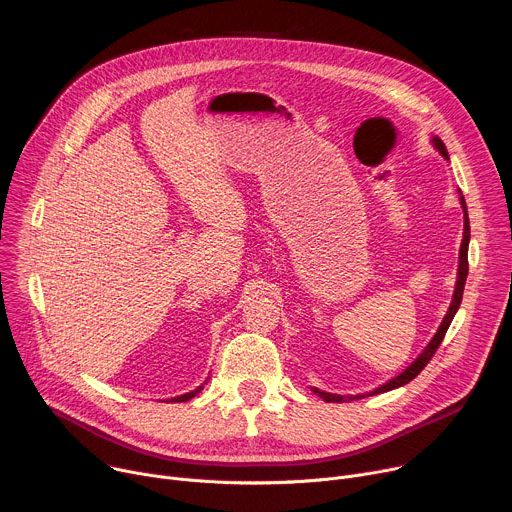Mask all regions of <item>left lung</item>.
I'll use <instances>...</instances> for the list:
<instances>
[{
  "label": "left lung",
  "instance_id": "obj_1",
  "mask_svg": "<svg viewBox=\"0 0 512 512\" xmlns=\"http://www.w3.org/2000/svg\"><path fill=\"white\" fill-rule=\"evenodd\" d=\"M433 141V145L437 148V152H440L446 160H448V150H446V145H444V141L440 139V137H433L431 139ZM460 202H462V208H464V239H462V245H460V265H458V281H456V289H454V298H452V304H450V308H448V314H446V318H444V322L440 324V328H437V332H435V336L429 340V344L423 348V352L409 364V367L403 371V373H399L395 379H391L389 383H385V385H381V387H377L375 391H371V393H367V395H379V393H387V391H391V389H397V387H403V385H407L409 381H413L425 367H427V362L433 358V354H435V350L440 348V344H442V340H444V336H446V332H448V328H450V324H452V320H454V316H456V312H458V308H460V304H462V294H464V285H466V277H468V243H470V221H468V208H466V200H464V196H460ZM312 391L318 395V397H322L326 403H342V401H354V399H362V397H367V395H334V393H326V391H320V389H316V387H312Z\"/></svg>",
  "mask_w": 512,
  "mask_h": 512
}]
</instances>
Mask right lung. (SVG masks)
Returning a JSON list of instances; mask_svg holds the SVG:
<instances>
[{
	"label": "right lung",
	"mask_w": 512,
	"mask_h": 512,
	"mask_svg": "<svg viewBox=\"0 0 512 512\" xmlns=\"http://www.w3.org/2000/svg\"><path fill=\"white\" fill-rule=\"evenodd\" d=\"M200 391H202V385H200V387H196V389H194V391H190V393H186V395H180V397H174V399H172V401H174V403H182V401H188V399H192V397H194V395H198V393H200Z\"/></svg>",
	"instance_id": "obj_1"
}]
</instances>
